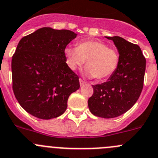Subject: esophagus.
<instances>
[{
    "mask_svg": "<svg viewBox=\"0 0 158 158\" xmlns=\"http://www.w3.org/2000/svg\"><path fill=\"white\" fill-rule=\"evenodd\" d=\"M85 83H86V81L82 80V79H79V84H80V86H83V85H84V84H85Z\"/></svg>",
    "mask_w": 158,
    "mask_h": 158,
    "instance_id": "esophagus-1",
    "label": "esophagus"
}]
</instances>
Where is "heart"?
I'll use <instances>...</instances> for the list:
<instances>
[{"mask_svg": "<svg viewBox=\"0 0 158 158\" xmlns=\"http://www.w3.org/2000/svg\"><path fill=\"white\" fill-rule=\"evenodd\" d=\"M64 54L69 69L76 70L86 61V75L90 78L97 77L99 80L113 76L120 64V54L118 50L110 48L101 41H82L78 44V48H66Z\"/></svg>", "mask_w": 158, "mask_h": 158, "instance_id": "1", "label": "heart"}]
</instances>
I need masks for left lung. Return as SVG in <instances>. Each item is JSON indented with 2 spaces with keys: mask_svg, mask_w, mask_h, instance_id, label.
<instances>
[{
  "mask_svg": "<svg viewBox=\"0 0 158 158\" xmlns=\"http://www.w3.org/2000/svg\"><path fill=\"white\" fill-rule=\"evenodd\" d=\"M106 37L117 48L120 64L107 82L93 86L88 107L95 116L111 118L126 113L139 99L143 87L146 59L136 44L120 36Z\"/></svg>",
  "mask_w": 158,
  "mask_h": 158,
  "instance_id": "1",
  "label": "left lung"
}]
</instances>
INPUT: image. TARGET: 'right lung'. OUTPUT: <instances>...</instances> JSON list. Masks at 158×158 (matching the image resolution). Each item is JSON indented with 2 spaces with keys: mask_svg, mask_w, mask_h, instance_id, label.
Wrapping results in <instances>:
<instances>
[{
  "mask_svg": "<svg viewBox=\"0 0 158 158\" xmlns=\"http://www.w3.org/2000/svg\"><path fill=\"white\" fill-rule=\"evenodd\" d=\"M77 34L44 27L19 41L12 56V89L18 102L32 115H61L69 96L79 88V76L66 63V46Z\"/></svg>",
  "mask_w": 158,
  "mask_h": 158,
  "instance_id": "right-lung-1",
  "label": "right lung"
}]
</instances>
